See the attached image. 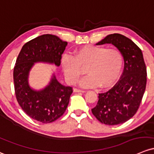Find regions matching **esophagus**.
I'll use <instances>...</instances> for the list:
<instances>
[{
	"instance_id": "obj_1",
	"label": "esophagus",
	"mask_w": 154,
	"mask_h": 154,
	"mask_svg": "<svg viewBox=\"0 0 154 154\" xmlns=\"http://www.w3.org/2000/svg\"><path fill=\"white\" fill-rule=\"evenodd\" d=\"M73 91H74V92H85V91L78 89V88H74V89H73Z\"/></svg>"
}]
</instances>
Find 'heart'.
<instances>
[{
	"label": "heart",
	"instance_id": "b5f03b06",
	"mask_svg": "<svg viewBox=\"0 0 154 154\" xmlns=\"http://www.w3.org/2000/svg\"><path fill=\"white\" fill-rule=\"evenodd\" d=\"M61 66L69 83H75L85 68L88 74L80 80V85L84 88H106L114 85L119 77L123 56L116 48L89 45L76 49L74 56L64 54L61 57Z\"/></svg>",
	"mask_w": 154,
	"mask_h": 154
}]
</instances>
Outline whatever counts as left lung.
Returning <instances> with one entry per match:
<instances>
[{
  "mask_svg": "<svg viewBox=\"0 0 154 154\" xmlns=\"http://www.w3.org/2000/svg\"><path fill=\"white\" fill-rule=\"evenodd\" d=\"M106 43L114 45L121 51L124 70L112 88L99 94L97 103L91 111L100 122L114 125L124 123L138 110L146 87L147 70L141 49L131 39L111 34L96 45Z\"/></svg>",
  "mask_w": 154,
  "mask_h": 154,
  "instance_id": "1",
  "label": "left lung"
}]
</instances>
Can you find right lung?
<instances>
[{
	"mask_svg": "<svg viewBox=\"0 0 154 154\" xmlns=\"http://www.w3.org/2000/svg\"><path fill=\"white\" fill-rule=\"evenodd\" d=\"M67 44L56 35H40L25 43L16 60L13 78L17 102L27 115L43 123L54 122L64 114L72 88L62 85L53 73L48 85L36 90L29 83V72L37 63L60 66Z\"/></svg>",
	"mask_w": 154,
	"mask_h": 154,
	"instance_id": "add662e5",
	"label": "right lung"
}]
</instances>
